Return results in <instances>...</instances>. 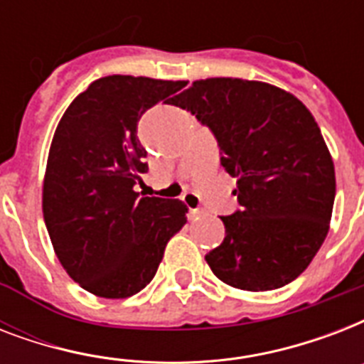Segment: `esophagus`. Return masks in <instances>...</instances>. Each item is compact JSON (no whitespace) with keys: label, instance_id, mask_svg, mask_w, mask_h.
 I'll use <instances>...</instances> for the list:
<instances>
[{"label":"esophagus","instance_id":"34e87169","mask_svg":"<svg viewBox=\"0 0 364 364\" xmlns=\"http://www.w3.org/2000/svg\"><path fill=\"white\" fill-rule=\"evenodd\" d=\"M202 215H205V211L202 210V208H191V210H188V217H191V219H198V217Z\"/></svg>","mask_w":364,"mask_h":364}]
</instances>
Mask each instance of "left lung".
<instances>
[{"mask_svg":"<svg viewBox=\"0 0 364 364\" xmlns=\"http://www.w3.org/2000/svg\"><path fill=\"white\" fill-rule=\"evenodd\" d=\"M217 139L240 210L205 255L230 287L274 291L302 274L327 236L336 179L321 130L293 94L259 81H194L173 98Z\"/></svg>","mask_w":364,"mask_h":364,"instance_id":"8db88e82","label":"left lung"}]
</instances>
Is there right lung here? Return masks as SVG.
Masks as SVG:
<instances>
[{
    "label": "right lung",
    "mask_w": 364,
    "mask_h": 364,
    "mask_svg": "<svg viewBox=\"0 0 364 364\" xmlns=\"http://www.w3.org/2000/svg\"><path fill=\"white\" fill-rule=\"evenodd\" d=\"M185 85L102 77L71 102L54 132L43 217L56 257L88 293L104 299L139 293L159 270L168 240L187 223L181 200L136 193L149 170L137 121Z\"/></svg>",
    "instance_id": "add662e5"
}]
</instances>
